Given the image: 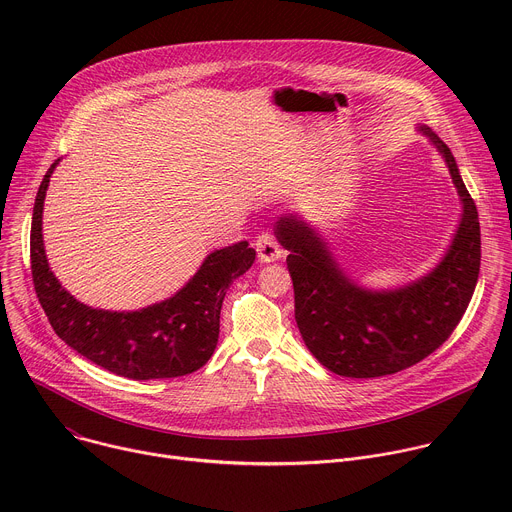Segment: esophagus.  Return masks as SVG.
Returning <instances> with one entry per match:
<instances>
[{
  "mask_svg": "<svg viewBox=\"0 0 512 512\" xmlns=\"http://www.w3.org/2000/svg\"><path fill=\"white\" fill-rule=\"evenodd\" d=\"M255 249H257V255H259L261 263H271V261H277L281 257V249H279L275 237L269 235V233H263V235L257 237Z\"/></svg>",
  "mask_w": 512,
  "mask_h": 512,
  "instance_id": "obj_1",
  "label": "esophagus"
}]
</instances>
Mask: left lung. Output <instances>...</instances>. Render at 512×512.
<instances>
[{
    "label": "left lung",
    "instance_id": "8db88e82",
    "mask_svg": "<svg viewBox=\"0 0 512 512\" xmlns=\"http://www.w3.org/2000/svg\"><path fill=\"white\" fill-rule=\"evenodd\" d=\"M444 158L462 200L454 239L429 273L397 289L350 279L326 239L300 214L279 216L275 237L294 281L296 322L308 350L340 377L373 379L413 367L440 348L462 320L480 273L478 210L448 145L419 127Z\"/></svg>",
    "mask_w": 512,
    "mask_h": 512
}]
</instances>
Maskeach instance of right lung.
Masks as SVG:
<instances>
[{"label":"right lung","instance_id":"add662e5","mask_svg":"<svg viewBox=\"0 0 512 512\" xmlns=\"http://www.w3.org/2000/svg\"><path fill=\"white\" fill-rule=\"evenodd\" d=\"M56 160L36 194L30 257L38 300L54 332L99 367L133 381L174 379L198 371L218 342L229 285L255 261L247 241L212 251L188 283L164 302L135 312L81 304L54 277L42 241V212Z\"/></svg>","mask_w":512,"mask_h":512}]
</instances>
